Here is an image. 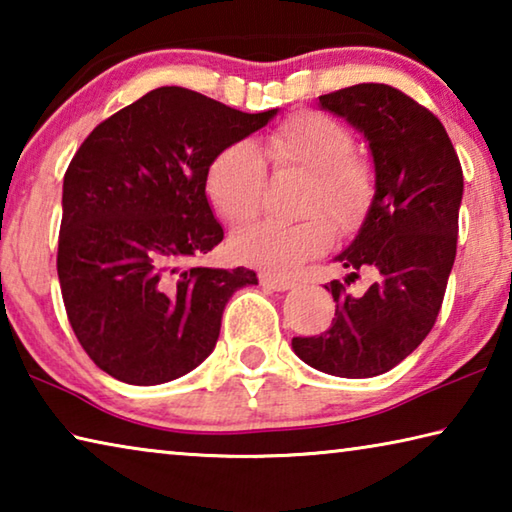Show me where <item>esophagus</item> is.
Returning <instances> with one entry per match:
<instances>
[{
	"label": "esophagus",
	"instance_id": "obj_1",
	"mask_svg": "<svg viewBox=\"0 0 512 512\" xmlns=\"http://www.w3.org/2000/svg\"><path fill=\"white\" fill-rule=\"evenodd\" d=\"M259 284L266 289H273V291H289L296 287V282H293L291 277H280V275H271V273L259 275Z\"/></svg>",
	"mask_w": 512,
	"mask_h": 512
}]
</instances>
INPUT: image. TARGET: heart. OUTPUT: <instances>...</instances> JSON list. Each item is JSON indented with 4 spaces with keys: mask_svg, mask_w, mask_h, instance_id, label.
Returning a JSON list of instances; mask_svg holds the SVG:
<instances>
[{
    "mask_svg": "<svg viewBox=\"0 0 512 512\" xmlns=\"http://www.w3.org/2000/svg\"><path fill=\"white\" fill-rule=\"evenodd\" d=\"M266 167L305 173L293 203L300 221H257L230 237L239 264L291 273L332 246L334 230H352L375 196V169L354 153V137L323 112H298L257 144L235 142L214 155L205 173V194L214 212L230 223L253 219L262 205ZM327 215L326 220L322 219Z\"/></svg>",
    "mask_w": 512,
    "mask_h": 512,
    "instance_id": "b5f03b06",
    "label": "heart"
}]
</instances>
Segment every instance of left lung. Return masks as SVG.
Masks as SVG:
<instances>
[{
    "instance_id": "left-lung-1",
    "label": "left lung",
    "mask_w": 512,
    "mask_h": 512,
    "mask_svg": "<svg viewBox=\"0 0 512 512\" xmlns=\"http://www.w3.org/2000/svg\"><path fill=\"white\" fill-rule=\"evenodd\" d=\"M366 137L375 162V196L359 235L336 255L376 282L352 297L339 280L325 284L336 311L327 332L296 336L293 352L334 377L384 375L427 339L443 305L456 257L463 169L440 119L384 83H359L318 97Z\"/></svg>"
}]
</instances>
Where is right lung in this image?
<instances>
[{
    "label": "right lung",
    "mask_w": 512,
    "mask_h": 512,
    "mask_svg": "<svg viewBox=\"0 0 512 512\" xmlns=\"http://www.w3.org/2000/svg\"><path fill=\"white\" fill-rule=\"evenodd\" d=\"M194 90H151L94 128L63 180L58 280L88 357L133 386L178 379L203 363L250 268L192 266L221 244L205 196L216 153L264 128Z\"/></svg>",
    "instance_id": "1"
}]
</instances>
